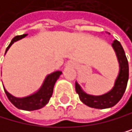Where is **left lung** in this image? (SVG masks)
Segmentation results:
<instances>
[{
    "label": "left lung",
    "instance_id": "8db88e82",
    "mask_svg": "<svg viewBox=\"0 0 132 132\" xmlns=\"http://www.w3.org/2000/svg\"><path fill=\"white\" fill-rule=\"evenodd\" d=\"M112 47L117 54L120 71L115 85L110 92L101 96H92L83 92L81 87L76 82V92L79 95L80 100L86 106L96 109H104L114 106L124 95L127 86L129 77V65L128 61L126 56L123 47L118 40H115L112 43Z\"/></svg>",
    "mask_w": 132,
    "mask_h": 132
}]
</instances>
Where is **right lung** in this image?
Instances as JSON below:
<instances>
[{"mask_svg":"<svg viewBox=\"0 0 132 132\" xmlns=\"http://www.w3.org/2000/svg\"><path fill=\"white\" fill-rule=\"evenodd\" d=\"M26 36H27V34H23L21 36H15L11 42L10 45L6 48V53L9 48H10V46L15 42L24 38ZM61 73H62L61 71H57L51 73L50 75H48L46 77L45 81H44L42 86H40V88L37 90L36 93L32 94L31 96L22 97V98H18V97L13 96L5 88H4V90H5V92H6V95L8 97L9 101H10L15 107H17L18 109H21L25 111L38 110V109H40V108H42L43 106H45L49 102L50 98L51 97V96H52V93H53L54 86L56 84V81H57V79L59 78V76L61 75Z\"/></svg>","mask_w":132,"mask_h":132,"instance_id":"add662e5","label":"right lung"}]
</instances>
